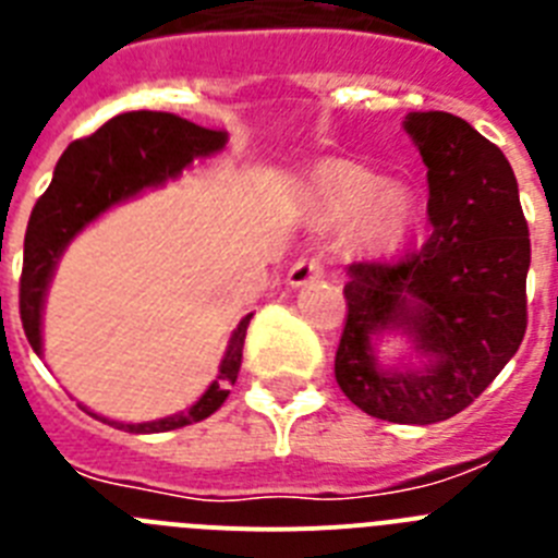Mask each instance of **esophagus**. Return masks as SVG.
<instances>
[{"label": "esophagus", "instance_id": "esophagus-1", "mask_svg": "<svg viewBox=\"0 0 558 558\" xmlns=\"http://www.w3.org/2000/svg\"><path fill=\"white\" fill-rule=\"evenodd\" d=\"M324 276V265L322 259H315V256H304V259H299V263H293V268H290L288 274V284L290 288H302V284L313 282V279H322Z\"/></svg>", "mask_w": 558, "mask_h": 558}]
</instances>
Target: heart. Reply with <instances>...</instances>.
<instances>
[{
  "instance_id": "obj_1",
  "label": "heart",
  "mask_w": 558,
  "mask_h": 558,
  "mask_svg": "<svg viewBox=\"0 0 558 558\" xmlns=\"http://www.w3.org/2000/svg\"><path fill=\"white\" fill-rule=\"evenodd\" d=\"M310 209L327 226L347 223L357 215V236L372 251L397 248L413 220V201L402 186H383L374 172L343 161L315 170Z\"/></svg>"
}]
</instances>
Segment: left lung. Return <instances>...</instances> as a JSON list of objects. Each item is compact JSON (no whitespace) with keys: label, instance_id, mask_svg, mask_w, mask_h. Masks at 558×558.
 Listing matches in <instances>:
<instances>
[{"label":"left lung","instance_id":"1","mask_svg":"<svg viewBox=\"0 0 558 558\" xmlns=\"http://www.w3.org/2000/svg\"><path fill=\"white\" fill-rule=\"evenodd\" d=\"M405 131L427 167V243L347 268L340 391L368 416L436 425L472 405L517 354L529 324V223L497 145L447 111H413ZM412 338L422 367L383 369L373 340Z\"/></svg>","mask_w":558,"mask_h":558}]
</instances>
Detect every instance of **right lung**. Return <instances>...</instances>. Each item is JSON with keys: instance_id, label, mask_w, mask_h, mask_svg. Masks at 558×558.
<instances>
[{"instance_id": "right-lung-1", "label": "right lung", "mask_w": 558, "mask_h": 558, "mask_svg": "<svg viewBox=\"0 0 558 558\" xmlns=\"http://www.w3.org/2000/svg\"><path fill=\"white\" fill-rule=\"evenodd\" d=\"M226 145L223 131L195 125L165 111H128L108 120L92 136L77 140L58 159L52 184L47 186L36 209L29 215L24 234V265L19 284V313L33 352L41 354V313L47 288L52 282L56 265L72 236L88 226L102 211L122 201L140 195L142 190L161 186L165 181L181 175L192 159L211 156ZM254 313H248L231 332L229 347L220 360L218 377L211 379L204 397L192 408L156 422L125 425L100 413L83 411L100 418L106 425L128 433H167L211 416L229 397L243 363L245 329Z\"/></svg>"}]
</instances>
